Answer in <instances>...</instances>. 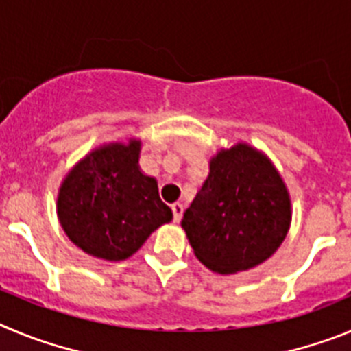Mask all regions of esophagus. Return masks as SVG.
<instances>
[{"mask_svg":"<svg viewBox=\"0 0 351 351\" xmlns=\"http://www.w3.org/2000/svg\"><path fill=\"white\" fill-rule=\"evenodd\" d=\"M170 209H172V214H173V221L176 223H179L181 221V218H182V204H179V202H176V204H172V206H170Z\"/></svg>","mask_w":351,"mask_h":351,"instance_id":"obj_1","label":"esophagus"}]
</instances>
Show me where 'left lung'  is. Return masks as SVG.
<instances>
[{"instance_id": "1", "label": "left lung", "mask_w": 351, "mask_h": 351, "mask_svg": "<svg viewBox=\"0 0 351 351\" xmlns=\"http://www.w3.org/2000/svg\"><path fill=\"white\" fill-rule=\"evenodd\" d=\"M290 218L280 173L258 151L237 144L210 160L181 225L206 267L232 274L265 262L287 237Z\"/></svg>"}]
</instances>
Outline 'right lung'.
<instances>
[{"label": "right lung", "instance_id": "add662e5", "mask_svg": "<svg viewBox=\"0 0 351 351\" xmlns=\"http://www.w3.org/2000/svg\"><path fill=\"white\" fill-rule=\"evenodd\" d=\"M138 141L96 149L61 184V226L89 255L114 262L128 258L151 232L172 219L156 179L138 170Z\"/></svg>", "mask_w": 351, "mask_h": 351}]
</instances>
